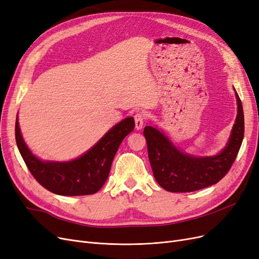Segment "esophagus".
<instances>
[{
	"instance_id": "34e87169",
	"label": "esophagus",
	"mask_w": 259,
	"mask_h": 259,
	"mask_svg": "<svg viewBox=\"0 0 259 259\" xmlns=\"http://www.w3.org/2000/svg\"><path fill=\"white\" fill-rule=\"evenodd\" d=\"M134 119H135V127L136 130H141L144 126V122L146 119V115L144 112H137L134 115Z\"/></svg>"
}]
</instances>
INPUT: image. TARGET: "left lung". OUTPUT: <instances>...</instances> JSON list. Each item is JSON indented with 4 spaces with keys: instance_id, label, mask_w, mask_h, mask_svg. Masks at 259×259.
Segmentation results:
<instances>
[{
    "instance_id": "obj_1",
    "label": "left lung",
    "mask_w": 259,
    "mask_h": 259,
    "mask_svg": "<svg viewBox=\"0 0 259 259\" xmlns=\"http://www.w3.org/2000/svg\"><path fill=\"white\" fill-rule=\"evenodd\" d=\"M236 91V90H235ZM238 113L226 147L214 156L183 153L162 132L146 126L148 155L153 176L164 190L172 193L198 191L218 183L233 166L244 136L242 103L236 92Z\"/></svg>"
}]
</instances>
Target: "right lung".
Returning <instances> with one entry per match:
<instances>
[{"label": "right lung", "mask_w": 259, "mask_h": 259, "mask_svg": "<svg viewBox=\"0 0 259 259\" xmlns=\"http://www.w3.org/2000/svg\"><path fill=\"white\" fill-rule=\"evenodd\" d=\"M135 128L132 117L122 120L87 153L69 162H44L26 147L18 115L15 135L17 147L32 176L45 189L63 196L91 195L100 191L109 176L113 157L122 140Z\"/></svg>", "instance_id": "right-lung-1"}]
</instances>
